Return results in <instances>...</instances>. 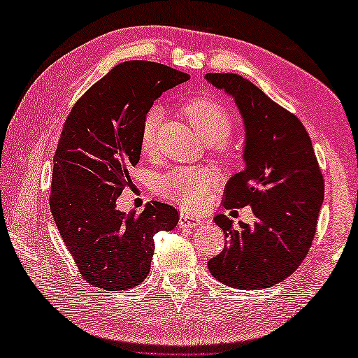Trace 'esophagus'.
Segmentation results:
<instances>
[{
    "label": "esophagus",
    "instance_id": "34e87169",
    "mask_svg": "<svg viewBox=\"0 0 358 358\" xmlns=\"http://www.w3.org/2000/svg\"><path fill=\"white\" fill-rule=\"evenodd\" d=\"M204 222L200 218H196L194 215H189V214H181L180 215V226L181 227H199L203 226Z\"/></svg>",
    "mask_w": 358,
    "mask_h": 358
}]
</instances>
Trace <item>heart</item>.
Masks as SVG:
<instances>
[{
  "label": "heart",
  "instance_id": "b5f03b06",
  "mask_svg": "<svg viewBox=\"0 0 358 358\" xmlns=\"http://www.w3.org/2000/svg\"><path fill=\"white\" fill-rule=\"evenodd\" d=\"M181 112L192 126L195 134L208 144H215L224 140L232 131L234 118L224 106L209 100V98H195L181 108ZM159 121V110L150 109L143 120L140 134V148L144 154L154 149L155 127ZM212 177L206 169H191V167H177L162 175L157 181V191L164 199L178 203L185 209H199L203 206Z\"/></svg>",
  "mask_w": 358,
  "mask_h": 358
}]
</instances>
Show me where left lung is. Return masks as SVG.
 I'll list each match as a JSON object with an SVG mask.
<instances>
[{"instance_id":"left-lung-1","label":"left lung","mask_w":358,"mask_h":358,"mask_svg":"<svg viewBox=\"0 0 358 358\" xmlns=\"http://www.w3.org/2000/svg\"><path fill=\"white\" fill-rule=\"evenodd\" d=\"M212 86L234 98L245 126V169L226 185L223 206H250L254 224L217 215L224 249L208 262L209 272L237 289H263L283 281L313 245L324 183L301 121L246 78L206 73Z\"/></svg>"}]
</instances>
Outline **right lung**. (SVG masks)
<instances>
[{"label":"right lung","instance_id":"add662e5","mask_svg":"<svg viewBox=\"0 0 358 358\" xmlns=\"http://www.w3.org/2000/svg\"><path fill=\"white\" fill-rule=\"evenodd\" d=\"M189 75L152 62H126L75 103L53 157L50 210L83 278L106 291H126L148 277L154 235L172 231L178 212L150 201L140 215L117 199L140 162L141 124L163 92Z\"/></svg>","mask_w":358,"mask_h":358}]
</instances>
